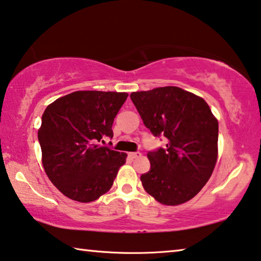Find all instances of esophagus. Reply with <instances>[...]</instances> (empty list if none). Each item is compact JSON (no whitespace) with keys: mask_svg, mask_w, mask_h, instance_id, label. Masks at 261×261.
I'll use <instances>...</instances> for the list:
<instances>
[{"mask_svg":"<svg viewBox=\"0 0 261 261\" xmlns=\"http://www.w3.org/2000/svg\"><path fill=\"white\" fill-rule=\"evenodd\" d=\"M128 155H129L132 159H138L141 156V153H140V151H132V153H129Z\"/></svg>","mask_w":261,"mask_h":261,"instance_id":"obj_1","label":"esophagus"}]
</instances>
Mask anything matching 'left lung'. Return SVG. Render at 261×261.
<instances>
[{
	"instance_id": "left-lung-1",
	"label": "left lung",
	"mask_w": 261,
	"mask_h": 261,
	"mask_svg": "<svg viewBox=\"0 0 261 261\" xmlns=\"http://www.w3.org/2000/svg\"><path fill=\"white\" fill-rule=\"evenodd\" d=\"M130 99L154 136L166 147L148 151L150 169L141 175L148 194L166 205L195 197L217 161L218 121L205 100L179 87L133 92Z\"/></svg>"
}]
</instances>
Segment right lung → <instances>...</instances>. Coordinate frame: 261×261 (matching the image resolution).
Segmentation results:
<instances>
[{
  "mask_svg": "<svg viewBox=\"0 0 261 261\" xmlns=\"http://www.w3.org/2000/svg\"><path fill=\"white\" fill-rule=\"evenodd\" d=\"M127 97L125 92L77 91L44 111L38 130L43 167L66 197L93 202L113 186L127 155L98 142L113 138L114 118Z\"/></svg>",
  "mask_w": 261,
  "mask_h": 261,
  "instance_id": "obj_1",
  "label": "right lung"
}]
</instances>
